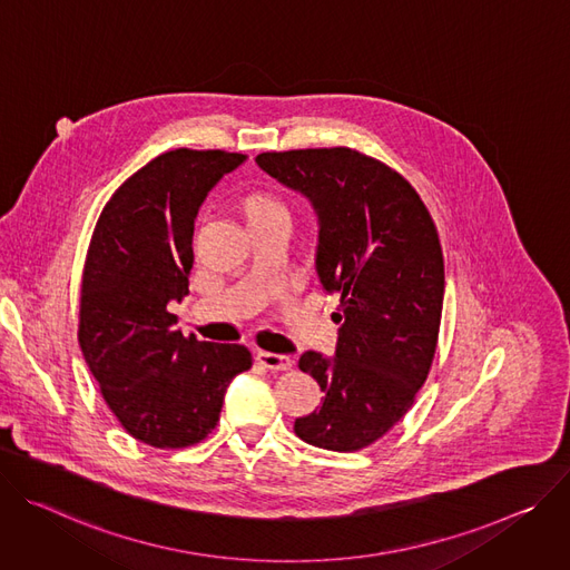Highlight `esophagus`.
<instances>
[{
    "mask_svg": "<svg viewBox=\"0 0 570 570\" xmlns=\"http://www.w3.org/2000/svg\"><path fill=\"white\" fill-rule=\"evenodd\" d=\"M258 362L272 371H289L294 366V360L289 355H278V353H269V351H261Z\"/></svg>",
    "mask_w": 570,
    "mask_h": 570,
    "instance_id": "34e87169",
    "label": "esophagus"
}]
</instances>
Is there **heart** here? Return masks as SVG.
Returning <instances> with one entry per match:
<instances>
[{
	"mask_svg": "<svg viewBox=\"0 0 570 570\" xmlns=\"http://www.w3.org/2000/svg\"><path fill=\"white\" fill-rule=\"evenodd\" d=\"M269 210H281V213H285L283 206H281L276 199L267 197V195H250V197L246 199V215L269 213Z\"/></svg>",
	"mask_w": 570,
	"mask_h": 570,
	"instance_id": "heart-1",
	"label": "heart"
}]
</instances>
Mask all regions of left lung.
Returning <instances> with one entry per match:
<instances>
[{
    "label": "left lung",
    "mask_w": 570,
    "mask_h": 570,
    "mask_svg": "<svg viewBox=\"0 0 570 570\" xmlns=\"http://www.w3.org/2000/svg\"><path fill=\"white\" fill-rule=\"evenodd\" d=\"M258 165L305 195L320 217L317 274L340 294L335 357L307 351L298 368L320 383V410L294 421L307 444L353 453L387 434L430 373L444 253L416 189L357 149L258 154Z\"/></svg>",
    "instance_id": "1"
}]
</instances>
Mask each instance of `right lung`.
Masks as SVG:
<instances>
[{
	"instance_id": "right-lung-1",
	"label": "right lung",
	"mask_w": 570,
	"mask_h": 570,
	"mask_svg": "<svg viewBox=\"0 0 570 570\" xmlns=\"http://www.w3.org/2000/svg\"><path fill=\"white\" fill-rule=\"evenodd\" d=\"M244 158L222 149L160 154L115 189L88 246L79 344L110 412L154 449L204 441L228 383L253 362L239 344L185 337L167 307L187 294L199 206Z\"/></svg>"
}]
</instances>
